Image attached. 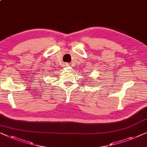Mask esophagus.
Listing matches in <instances>:
<instances>
[{
	"mask_svg": "<svg viewBox=\"0 0 147 147\" xmlns=\"http://www.w3.org/2000/svg\"><path fill=\"white\" fill-rule=\"evenodd\" d=\"M69 65L68 63H66L65 65V67H69Z\"/></svg>",
	"mask_w": 147,
	"mask_h": 147,
	"instance_id": "1",
	"label": "esophagus"
}]
</instances>
